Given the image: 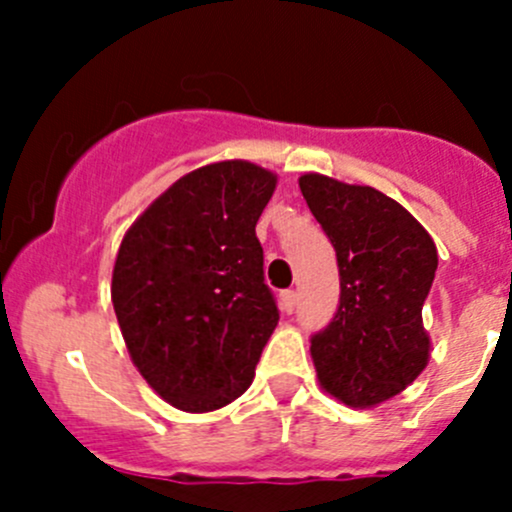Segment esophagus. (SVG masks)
<instances>
[{
	"mask_svg": "<svg viewBox=\"0 0 512 512\" xmlns=\"http://www.w3.org/2000/svg\"><path fill=\"white\" fill-rule=\"evenodd\" d=\"M294 307H297V292H294V289H285V292L280 294V309L282 312L292 314Z\"/></svg>",
	"mask_w": 512,
	"mask_h": 512,
	"instance_id": "1",
	"label": "esophagus"
}]
</instances>
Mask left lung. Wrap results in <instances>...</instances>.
Wrapping results in <instances>:
<instances>
[{
    "instance_id": "1",
    "label": "left lung",
    "mask_w": 512,
    "mask_h": 512,
    "mask_svg": "<svg viewBox=\"0 0 512 512\" xmlns=\"http://www.w3.org/2000/svg\"><path fill=\"white\" fill-rule=\"evenodd\" d=\"M299 190L332 240L339 307L312 337L317 379L352 409L394 399L426 369L431 339L421 309L438 252L414 215L369 185L304 173Z\"/></svg>"
}]
</instances>
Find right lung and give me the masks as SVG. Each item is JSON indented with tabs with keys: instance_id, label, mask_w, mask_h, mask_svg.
Listing matches in <instances>:
<instances>
[{
	"instance_id": "1",
	"label": "right lung",
	"mask_w": 512,
	"mask_h": 512,
	"mask_svg": "<svg viewBox=\"0 0 512 512\" xmlns=\"http://www.w3.org/2000/svg\"><path fill=\"white\" fill-rule=\"evenodd\" d=\"M277 175L247 160L175 180L123 235L111 302L128 354L160 399L223 409L255 379L280 322L255 225Z\"/></svg>"
}]
</instances>
